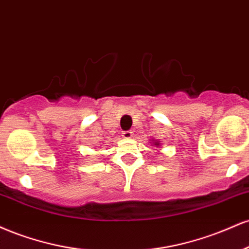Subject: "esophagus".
Masks as SVG:
<instances>
[{
    "instance_id": "34e87169",
    "label": "esophagus",
    "mask_w": 249,
    "mask_h": 249,
    "mask_svg": "<svg viewBox=\"0 0 249 249\" xmlns=\"http://www.w3.org/2000/svg\"><path fill=\"white\" fill-rule=\"evenodd\" d=\"M122 137H124V139H125V140L131 139V137H133V131H130V130L124 131V133H122Z\"/></svg>"
}]
</instances>
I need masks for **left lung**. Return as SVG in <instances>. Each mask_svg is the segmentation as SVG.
Here are the masks:
<instances>
[{
  "label": "left lung",
  "instance_id": "1",
  "mask_svg": "<svg viewBox=\"0 0 249 249\" xmlns=\"http://www.w3.org/2000/svg\"><path fill=\"white\" fill-rule=\"evenodd\" d=\"M151 141L153 142H150V143H153V145H155V147H160V142L157 141V140H151Z\"/></svg>",
  "mask_w": 249,
  "mask_h": 249
}]
</instances>
